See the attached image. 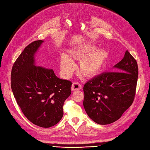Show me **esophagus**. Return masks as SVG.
I'll return each mask as SVG.
<instances>
[{
	"instance_id": "1",
	"label": "esophagus",
	"mask_w": 150,
	"mask_h": 150,
	"mask_svg": "<svg viewBox=\"0 0 150 150\" xmlns=\"http://www.w3.org/2000/svg\"><path fill=\"white\" fill-rule=\"evenodd\" d=\"M82 89V85L77 82H75L71 86V90L73 91H76L77 90H80Z\"/></svg>"
}]
</instances>
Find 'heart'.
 <instances>
[{"mask_svg":"<svg viewBox=\"0 0 150 150\" xmlns=\"http://www.w3.org/2000/svg\"><path fill=\"white\" fill-rule=\"evenodd\" d=\"M95 50L94 46H85L71 52L73 58L81 59L79 63V70L86 77H94L99 74L106 61L108 54L106 51ZM60 68L64 77H69L75 71L77 66L71 57L62 53L60 59Z\"/></svg>","mask_w":150,"mask_h":150,"instance_id":"b5f03b06","label":"heart"}]
</instances>
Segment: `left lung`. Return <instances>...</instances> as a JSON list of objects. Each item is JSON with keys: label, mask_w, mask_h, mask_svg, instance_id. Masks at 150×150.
Wrapping results in <instances>:
<instances>
[{"label": "left lung", "mask_w": 150, "mask_h": 150, "mask_svg": "<svg viewBox=\"0 0 150 150\" xmlns=\"http://www.w3.org/2000/svg\"><path fill=\"white\" fill-rule=\"evenodd\" d=\"M113 68L117 71L98 75L83 88L86 112L92 120L101 125L119 119L132 104L135 95L138 66L128 50Z\"/></svg>", "instance_id": "obj_1"}]
</instances>
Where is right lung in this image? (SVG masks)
<instances>
[{
  "mask_svg": "<svg viewBox=\"0 0 150 150\" xmlns=\"http://www.w3.org/2000/svg\"><path fill=\"white\" fill-rule=\"evenodd\" d=\"M44 40L25 47L11 73V86L19 107L31 122L50 128L63 116V105L71 94V82L60 79L53 70L35 65V55Z\"/></svg>",
  "mask_w": 150,
  "mask_h": 150,
  "instance_id": "right-lung-1",
  "label": "right lung"
}]
</instances>
